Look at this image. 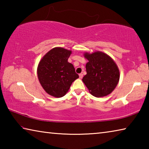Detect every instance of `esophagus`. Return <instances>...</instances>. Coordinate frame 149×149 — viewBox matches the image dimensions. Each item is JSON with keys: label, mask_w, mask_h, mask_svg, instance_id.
<instances>
[{"label": "esophagus", "mask_w": 149, "mask_h": 149, "mask_svg": "<svg viewBox=\"0 0 149 149\" xmlns=\"http://www.w3.org/2000/svg\"><path fill=\"white\" fill-rule=\"evenodd\" d=\"M79 76L80 79H82L83 77H84V74H79Z\"/></svg>", "instance_id": "obj_1"}]
</instances>
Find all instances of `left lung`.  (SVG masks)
<instances>
[{
	"mask_svg": "<svg viewBox=\"0 0 149 149\" xmlns=\"http://www.w3.org/2000/svg\"><path fill=\"white\" fill-rule=\"evenodd\" d=\"M88 60L86 64L87 74L83 81L91 94L96 97L109 95L118 84L120 72L114 60L102 52L85 53Z\"/></svg>",
	"mask_w": 149,
	"mask_h": 149,
	"instance_id": "left-lung-1",
	"label": "left lung"
}]
</instances>
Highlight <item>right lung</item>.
<instances>
[{"label":"right lung","mask_w":149,"mask_h":149,"mask_svg":"<svg viewBox=\"0 0 149 149\" xmlns=\"http://www.w3.org/2000/svg\"><path fill=\"white\" fill-rule=\"evenodd\" d=\"M71 50L61 47L50 50L39 62L37 75L40 84L48 94L62 97L79 77L73 64L68 62Z\"/></svg>","instance_id":"obj_1"}]
</instances>
